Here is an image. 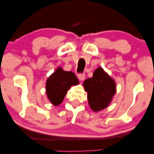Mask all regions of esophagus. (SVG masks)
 <instances>
[{
  "instance_id": "esophagus-1",
  "label": "esophagus",
  "mask_w": 154,
  "mask_h": 154,
  "mask_svg": "<svg viewBox=\"0 0 154 154\" xmlns=\"http://www.w3.org/2000/svg\"><path fill=\"white\" fill-rule=\"evenodd\" d=\"M78 78L80 81H83L85 79V74H79L78 75Z\"/></svg>"
}]
</instances>
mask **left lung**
<instances>
[{
  "label": "left lung",
  "mask_w": 154,
  "mask_h": 154,
  "mask_svg": "<svg viewBox=\"0 0 154 154\" xmlns=\"http://www.w3.org/2000/svg\"><path fill=\"white\" fill-rule=\"evenodd\" d=\"M83 85L88 93V103L93 111L106 108L116 93L115 82L101 67L97 68L93 77L85 79Z\"/></svg>",
  "instance_id": "8db88e82"
}]
</instances>
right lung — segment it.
<instances>
[{
    "instance_id": "add662e5",
    "label": "right lung",
    "mask_w": 154,
    "mask_h": 154,
    "mask_svg": "<svg viewBox=\"0 0 154 154\" xmlns=\"http://www.w3.org/2000/svg\"><path fill=\"white\" fill-rule=\"evenodd\" d=\"M78 84L79 80L73 72L63 71L61 67H59L46 81L48 98L53 105H59L71 86Z\"/></svg>"
}]
</instances>
